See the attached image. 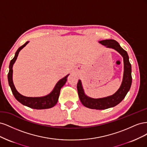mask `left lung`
<instances>
[{"label":"left lung","mask_w":147,"mask_h":147,"mask_svg":"<svg viewBox=\"0 0 147 147\" xmlns=\"http://www.w3.org/2000/svg\"><path fill=\"white\" fill-rule=\"evenodd\" d=\"M99 43L107 48L115 49L123 57L124 75L121 85L119 90L112 96L104 98L93 99L84 94L81 81L79 80L77 83V91L80 100L86 107L91 109L104 110L118 105L125 97L127 92L129 90L132 83L131 65L129 61V56L127 52L121 47L116 40L112 39L104 40L100 41Z\"/></svg>","instance_id":"left-lung-1"}]
</instances>
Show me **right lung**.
Wrapping results in <instances>:
<instances>
[{"instance_id":"right-lung-1","label":"right lung","mask_w":147,"mask_h":147,"mask_svg":"<svg viewBox=\"0 0 147 147\" xmlns=\"http://www.w3.org/2000/svg\"><path fill=\"white\" fill-rule=\"evenodd\" d=\"M28 43L29 42H26L23 45H22L18 49V50L15 53V57H13L10 61L9 65V72H8V83H9V85L10 86L13 96H15L16 99L18 101H19L21 104L34 109H46L51 108L57 104L60 94L61 88L63 87L64 86V84L65 83L67 80V78L69 75H66L65 77L60 80L57 83L54 90H53V91L50 94L43 97H29L24 96L20 94V93L16 91L14 84H13L12 79L13 65L16 60L20 50L21 49H23Z\"/></svg>"}]
</instances>
